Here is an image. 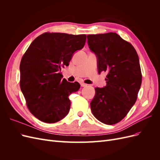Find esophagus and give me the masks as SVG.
<instances>
[{"instance_id":"1","label":"esophagus","mask_w":160,"mask_h":160,"mask_svg":"<svg viewBox=\"0 0 160 160\" xmlns=\"http://www.w3.org/2000/svg\"><path fill=\"white\" fill-rule=\"evenodd\" d=\"M88 85L86 84V83H81V86L83 87V88H85V87H87Z\"/></svg>"}]
</instances>
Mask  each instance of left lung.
Segmentation results:
<instances>
[{
	"label": "left lung",
	"mask_w": 160,
	"mask_h": 160,
	"mask_svg": "<svg viewBox=\"0 0 160 160\" xmlns=\"http://www.w3.org/2000/svg\"><path fill=\"white\" fill-rule=\"evenodd\" d=\"M89 49L98 59V72H107L106 85L96 88L90 103L99 122L113 125L127 115L138 98L142 75L138 53L115 32L88 35Z\"/></svg>",
	"instance_id": "left-lung-1"
}]
</instances>
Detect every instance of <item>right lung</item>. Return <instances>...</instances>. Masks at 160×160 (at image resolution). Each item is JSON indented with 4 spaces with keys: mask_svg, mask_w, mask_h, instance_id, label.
Here are the masks:
<instances>
[{
    "mask_svg": "<svg viewBox=\"0 0 160 160\" xmlns=\"http://www.w3.org/2000/svg\"><path fill=\"white\" fill-rule=\"evenodd\" d=\"M86 35L45 32L34 40L20 64V86L30 112L41 122H59L68 114L69 95L80 85L61 79V67L83 48Z\"/></svg>",
    "mask_w": 160,
    "mask_h": 160,
    "instance_id": "1",
    "label": "right lung"
}]
</instances>
